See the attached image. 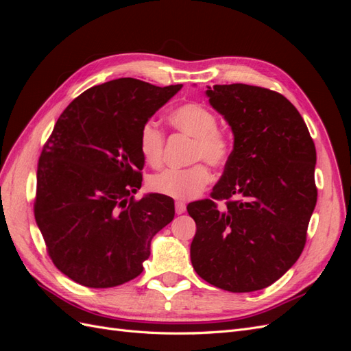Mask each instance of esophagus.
I'll use <instances>...</instances> for the list:
<instances>
[{"instance_id": "esophagus-1", "label": "esophagus", "mask_w": 351, "mask_h": 351, "mask_svg": "<svg viewBox=\"0 0 351 351\" xmlns=\"http://www.w3.org/2000/svg\"><path fill=\"white\" fill-rule=\"evenodd\" d=\"M176 212L178 215H182L186 212V204H183V202H176Z\"/></svg>"}]
</instances>
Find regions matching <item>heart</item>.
Here are the masks:
<instances>
[{"mask_svg": "<svg viewBox=\"0 0 351 351\" xmlns=\"http://www.w3.org/2000/svg\"><path fill=\"white\" fill-rule=\"evenodd\" d=\"M176 130L193 137L190 159H204L212 167H224L232 154V139L218 127L217 114L199 102L180 105L168 115ZM165 134L154 120L143 123L139 132V151L145 161L158 167L162 162ZM210 183V173L204 162L189 168H168L149 178L152 192L178 200L196 197Z\"/></svg>", "mask_w": 351, "mask_h": 351, "instance_id": "obj_1", "label": "heart"}]
</instances>
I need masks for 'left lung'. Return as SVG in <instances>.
Returning a JSON list of instances; mask_svg holds the SVG:
<instances>
[{
	"label": "left lung",
	"instance_id": "8db88e82",
	"mask_svg": "<svg viewBox=\"0 0 351 351\" xmlns=\"http://www.w3.org/2000/svg\"><path fill=\"white\" fill-rule=\"evenodd\" d=\"M206 95L231 125L234 149L210 199L187 205L196 222L190 259L218 289L262 290L304 249L317 199L315 143L300 112L278 92L232 83L208 86ZM217 199L226 206L219 210Z\"/></svg>",
	"mask_w": 351,
	"mask_h": 351
}]
</instances>
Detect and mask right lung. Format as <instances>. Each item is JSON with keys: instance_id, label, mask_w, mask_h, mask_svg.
<instances>
[{"instance_id": "obj_1", "label": "right lung", "mask_w": 351, "mask_h": 351, "mask_svg": "<svg viewBox=\"0 0 351 351\" xmlns=\"http://www.w3.org/2000/svg\"><path fill=\"white\" fill-rule=\"evenodd\" d=\"M180 89L117 79L58 117L39 156L34 212L52 263L74 282L110 289L136 278L152 237L173 221L171 197L133 193L145 165L141 127Z\"/></svg>"}]
</instances>
